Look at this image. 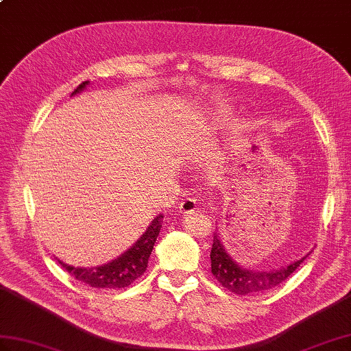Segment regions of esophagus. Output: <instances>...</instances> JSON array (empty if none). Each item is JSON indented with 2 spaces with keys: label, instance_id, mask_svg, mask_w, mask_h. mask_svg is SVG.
<instances>
[{
  "label": "esophagus",
  "instance_id": "obj_1",
  "mask_svg": "<svg viewBox=\"0 0 351 351\" xmlns=\"http://www.w3.org/2000/svg\"><path fill=\"white\" fill-rule=\"evenodd\" d=\"M196 210V199L193 198H186L180 207H178V211L183 213V215H189V213Z\"/></svg>",
  "mask_w": 351,
  "mask_h": 351
}]
</instances>
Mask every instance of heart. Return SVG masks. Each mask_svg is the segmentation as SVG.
<instances>
[{
    "label": "heart",
    "mask_w": 351,
    "mask_h": 351,
    "mask_svg": "<svg viewBox=\"0 0 351 351\" xmlns=\"http://www.w3.org/2000/svg\"><path fill=\"white\" fill-rule=\"evenodd\" d=\"M215 117H219V116H215Z\"/></svg>",
    "instance_id": "obj_1"
}]
</instances>
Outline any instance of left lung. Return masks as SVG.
I'll return each instance as SVG.
<instances>
[{"label":"left lung","mask_w":351,"mask_h":351,"mask_svg":"<svg viewBox=\"0 0 351 351\" xmlns=\"http://www.w3.org/2000/svg\"><path fill=\"white\" fill-rule=\"evenodd\" d=\"M308 254H305L299 261L268 271L244 268L240 263H237L232 259V256L228 253L220 234L215 232L210 253L211 272L217 278L219 283L226 287L229 292H234L237 295H254L267 292V290L274 289L276 286L283 283L301 267V263L308 258Z\"/></svg>","instance_id":"obj_1"}]
</instances>
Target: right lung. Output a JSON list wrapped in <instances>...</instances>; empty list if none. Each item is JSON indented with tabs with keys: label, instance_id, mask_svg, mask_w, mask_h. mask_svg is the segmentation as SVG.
<instances>
[{
	"label": "right lung",
	"instance_id": "obj_1",
	"mask_svg": "<svg viewBox=\"0 0 351 351\" xmlns=\"http://www.w3.org/2000/svg\"><path fill=\"white\" fill-rule=\"evenodd\" d=\"M89 82H83L79 84L71 97L75 93H80L83 89H86ZM162 215L156 216L152 220V223L146 229L138 240H136L130 249L123 252L121 256H117L114 261L107 262L101 267H92V268H82V267H71V265L64 263L62 261H58L61 267L65 268L70 274L82 281V283L88 285L95 289H122L128 287L132 281L143 276V272L147 268V262L155 245L156 238L160 232L162 228Z\"/></svg>",
	"mask_w": 351,
	"mask_h": 351
}]
</instances>
